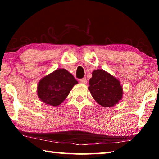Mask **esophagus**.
<instances>
[{
	"mask_svg": "<svg viewBox=\"0 0 159 159\" xmlns=\"http://www.w3.org/2000/svg\"><path fill=\"white\" fill-rule=\"evenodd\" d=\"M79 81H80V83H83V84H85V83H87V79H86L85 78H83V79H80L79 80Z\"/></svg>",
	"mask_w": 159,
	"mask_h": 159,
	"instance_id": "esophagus-1",
	"label": "esophagus"
}]
</instances>
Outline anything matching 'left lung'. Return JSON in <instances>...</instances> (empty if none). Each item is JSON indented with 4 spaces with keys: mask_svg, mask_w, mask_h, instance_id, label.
Returning <instances> with one entry per match:
<instances>
[{
    "mask_svg": "<svg viewBox=\"0 0 159 159\" xmlns=\"http://www.w3.org/2000/svg\"><path fill=\"white\" fill-rule=\"evenodd\" d=\"M92 75L88 90L99 104L110 107L121 99L123 90L119 80L102 69L95 70Z\"/></svg>",
    "mask_w": 159,
    "mask_h": 159,
    "instance_id": "8db88e82",
    "label": "left lung"
}]
</instances>
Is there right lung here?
<instances>
[{"mask_svg": "<svg viewBox=\"0 0 159 159\" xmlns=\"http://www.w3.org/2000/svg\"><path fill=\"white\" fill-rule=\"evenodd\" d=\"M77 80L64 69H59L42 79L38 85V96L45 104L58 106L70 93Z\"/></svg>", "mask_w": 159, "mask_h": 159, "instance_id": "obj_1", "label": "right lung"}]
</instances>
